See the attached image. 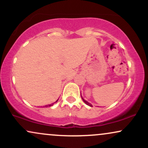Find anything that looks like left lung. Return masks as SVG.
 <instances>
[{"label": "left lung", "instance_id": "left-lung-1", "mask_svg": "<svg viewBox=\"0 0 148 148\" xmlns=\"http://www.w3.org/2000/svg\"><path fill=\"white\" fill-rule=\"evenodd\" d=\"M81 98H82V99H83V100H84V102H85V103H86V104H87V105H88V106H92V105L90 104V103L89 102H88V101H86V100H85L84 99H83V97H81Z\"/></svg>", "mask_w": 148, "mask_h": 148}]
</instances>
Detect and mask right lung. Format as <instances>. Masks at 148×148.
<instances>
[{
  "mask_svg": "<svg viewBox=\"0 0 148 148\" xmlns=\"http://www.w3.org/2000/svg\"><path fill=\"white\" fill-rule=\"evenodd\" d=\"M53 104H51V105H48V106H52Z\"/></svg>",
  "mask_w": 148,
  "mask_h": 148,
  "instance_id": "1",
  "label": "right lung"
}]
</instances>
